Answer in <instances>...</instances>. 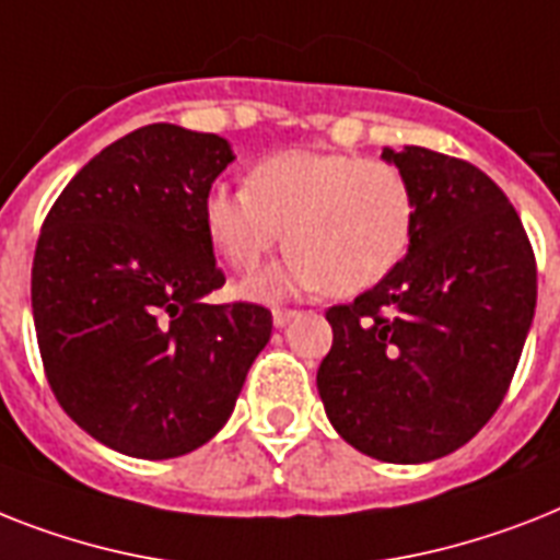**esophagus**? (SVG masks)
I'll use <instances>...</instances> for the list:
<instances>
[{"label": "esophagus", "mask_w": 560, "mask_h": 560, "mask_svg": "<svg viewBox=\"0 0 560 560\" xmlns=\"http://www.w3.org/2000/svg\"><path fill=\"white\" fill-rule=\"evenodd\" d=\"M295 316H299V311H290V307H276V311H272V325L284 327L290 319H295Z\"/></svg>", "instance_id": "esophagus-1"}]
</instances>
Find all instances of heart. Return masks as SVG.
I'll return each instance as SVG.
<instances>
[{"label": "heart", "instance_id": "b5f03b06", "mask_svg": "<svg viewBox=\"0 0 560 560\" xmlns=\"http://www.w3.org/2000/svg\"><path fill=\"white\" fill-rule=\"evenodd\" d=\"M413 221L417 198L406 172L351 152L270 154L253 166L247 186L215 184L203 198L209 241L235 272L258 270L281 241L293 253L244 284L256 299L322 288L365 293L406 258Z\"/></svg>", "mask_w": 560, "mask_h": 560}]
</instances>
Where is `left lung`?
Wrapping results in <instances>:
<instances>
[{"label":"left lung","mask_w":560,"mask_h":560,"mask_svg":"<svg viewBox=\"0 0 560 560\" xmlns=\"http://www.w3.org/2000/svg\"><path fill=\"white\" fill-rule=\"evenodd\" d=\"M383 158L413 186L411 247L388 279L325 313L334 345L316 385L345 443L385 463H429L501 408L538 270L515 207L475 163L422 147Z\"/></svg>","instance_id":"8db88e82"}]
</instances>
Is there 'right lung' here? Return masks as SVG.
<instances>
[{
	"label": "right lung",
	"mask_w": 560,
	"mask_h": 560,
	"mask_svg": "<svg viewBox=\"0 0 560 560\" xmlns=\"http://www.w3.org/2000/svg\"><path fill=\"white\" fill-rule=\"evenodd\" d=\"M233 161L218 135L152 122L94 154L45 215L31 307L62 411L140 460L212 440L272 334L261 304L224 288L203 198Z\"/></svg>",
	"instance_id": "obj_1"
}]
</instances>
